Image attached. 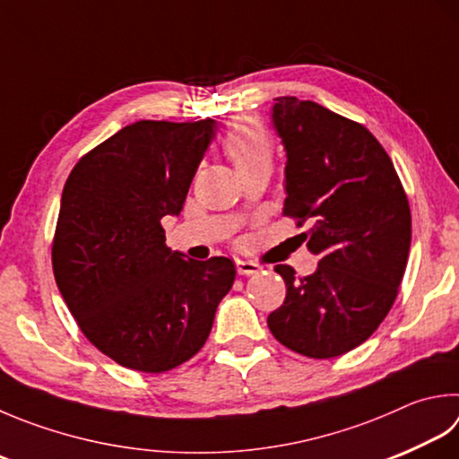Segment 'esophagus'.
Wrapping results in <instances>:
<instances>
[{"label":"esophagus","mask_w":459,"mask_h":459,"mask_svg":"<svg viewBox=\"0 0 459 459\" xmlns=\"http://www.w3.org/2000/svg\"><path fill=\"white\" fill-rule=\"evenodd\" d=\"M259 264L255 262H246V259H238L236 262V270L239 275H252V273H257L259 272Z\"/></svg>","instance_id":"1"}]
</instances>
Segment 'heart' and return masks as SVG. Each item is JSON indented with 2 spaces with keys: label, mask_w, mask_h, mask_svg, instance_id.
Returning a JSON list of instances; mask_svg holds the SVG:
<instances>
[{
  "label": "heart",
  "mask_w": 459,
  "mask_h": 459,
  "mask_svg": "<svg viewBox=\"0 0 459 459\" xmlns=\"http://www.w3.org/2000/svg\"><path fill=\"white\" fill-rule=\"evenodd\" d=\"M223 152L239 171L270 166L273 158V143L265 129L254 119H238L223 137Z\"/></svg>",
  "instance_id": "1"
}]
</instances>
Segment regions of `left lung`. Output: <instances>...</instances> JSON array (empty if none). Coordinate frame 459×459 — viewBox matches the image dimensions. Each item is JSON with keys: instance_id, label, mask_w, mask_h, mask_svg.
Returning <instances> with one entry per match:
<instances>
[{"instance_id": "8db88e82", "label": "left lung", "mask_w": 459, "mask_h": 459, "mask_svg": "<svg viewBox=\"0 0 459 459\" xmlns=\"http://www.w3.org/2000/svg\"><path fill=\"white\" fill-rule=\"evenodd\" d=\"M273 127L288 155L283 215L319 257L285 281L283 306L267 325L285 348L330 359L358 348L384 322L400 288L411 241V213L395 168L368 129L316 101L275 98Z\"/></svg>"}]
</instances>
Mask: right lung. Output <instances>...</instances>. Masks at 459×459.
Here are the masks:
<instances>
[{
  "instance_id": "add662e5",
  "label": "right lung",
  "mask_w": 459,
  "mask_h": 459,
  "mask_svg": "<svg viewBox=\"0 0 459 459\" xmlns=\"http://www.w3.org/2000/svg\"><path fill=\"white\" fill-rule=\"evenodd\" d=\"M215 129L142 119L85 153L64 186L56 283L83 335L124 368L163 374L194 358L236 280L231 259H184L161 228L184 207Z\"/></svg>"
}]
</instances>
